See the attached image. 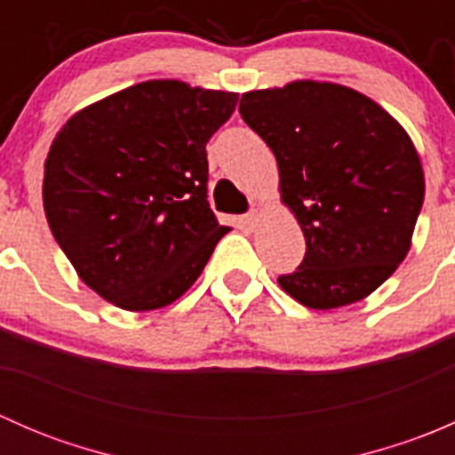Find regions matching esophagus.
Returning a JSON list of instances; mask_svg holds the SVG:
<instances>
[{
    "label": "esophagus",
    "mask_w": 455,
    "mask_h": 455,
    "mask_svg": "<svg viewBox=\"0 0 455 455\" xmlns=\"http://www.w3.org/2000/svg\"><path fill=\"white\" fill-rule=\"evenodd\" d=\"M257 220H259V213H257V211L253 209V211H249V213H246L244 218H242V222H244L249 228H255L257 227Z\"/></svg>",
    "instance_id": "1"
}]
</instances>
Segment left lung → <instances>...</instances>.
I'll use <instances>...</instances> for the list:
<instances>
[{"mask_svg":"<svg viewBox=\"0 0 455 455\" xmlns=\"http://www.w3.org/2000/svg\"><path fill=\"white\" fill-rule=\"evenodd\" d=\"M240 114L273 149L282 200L306 237L279 286L315 310L374 292L405 259L425 198L405 130L368 96L316 81L246 92Z\"/></svg>","mask_w":455,"mask_h":455,"instance_id":"left-lung-1","label":"left lung"}]
</instances>
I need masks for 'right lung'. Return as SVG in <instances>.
<instances>
[{
    "label": "right lung",
    "mask_w": 455,
    "mask_h": 455,
    "mask_svg": "<svg viewBox=\"0 0 455 455\" xmlns=\"http://www.w3.org/2000/svg\"><path fill=\"white\" fill-rule=\"evenodd\" d=\"M233 92L145 81L81 109L50 147L44 209L79 277L125 310L163 308L228 231L206 200V142Z\"/></svg>",
    "instance_id": "right-lung-1"
}]
</instances>
